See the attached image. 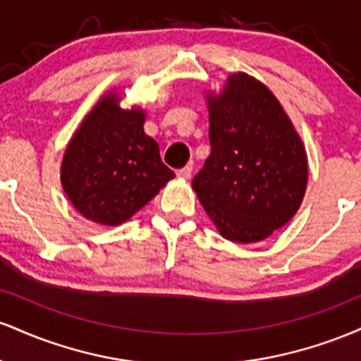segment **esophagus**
Segmentation results:
<instances>
[{
    "instance_id": "1",
    "label": "esophagus",
    "mask_w": 361,
    "mask_h": 361,
    "mask_svg": "<svg viewBox=\"0 0 361 361\" xmlns=\"http://www.w3.org/2000/svg\"><path fill=\"white\" fill-rule=\"evenodd\" d=\"M176 176L181 178V180H190V176H192V166H185V168L178 169Z\"/></svg>"
}]
</instances>
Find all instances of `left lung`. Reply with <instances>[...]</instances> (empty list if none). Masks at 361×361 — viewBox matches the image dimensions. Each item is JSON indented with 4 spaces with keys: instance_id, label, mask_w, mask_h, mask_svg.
<instances>
[{
    "instance_id": "obj_1",
    "label": "left lung",
    "mask_w": 361,
    "mask_h": 361,
    "mask_svg": "<svg viewBox=\"0 0 361 361\" xmlns=\"http://www.w3.org/2000/svg\"><path fill=\"white\" fill-rule=\"evenodd\" d=\"M210 156L192 185L224 239L239 244L270 238L297 214L307 188L305 146L267 85L229 74L207 91Z\"/></svg>"
}]
</instances>
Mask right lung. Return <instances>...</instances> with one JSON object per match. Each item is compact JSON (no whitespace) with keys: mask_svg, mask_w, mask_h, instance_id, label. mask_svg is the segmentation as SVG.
Listing matches in <instances>:
<instances>
[{"mask_svg":"<svg viewBox=\"0 0 361 361\" xmlns=\"http://www.w3.org/2000/svg\"><path fill=\"white\" fill-rule=\"evenodd\" d=\"M122 100L117 88L103 93L61 161L66 197L82 217L106 227L128 221L175 178L144 132L146 110L122 109Z\"/></svg>","mask_w":361,"mask_h":361,"instance_id":"obj_1","label":"right lung"}]
</instances>
